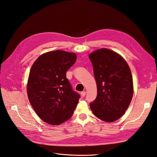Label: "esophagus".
I'll return each instance as SVG.
<instances>
[{
	"label": "esophagus",
	"mask_w": 157,
	"mask_h": 157,
	"mask_svg": "<svg viewBox=\"0 0 157 157\" xmlns=\"http://www.w3.org/2000/svg\"><path fill=\"white\" fill-rule=\"evenodd\" d=\"M85 95H86V92L85 91H83L82 92H80V96H81V97H84Z\"/></svg>",
	"instance_id": "esophagus-1"
}]
</instances>
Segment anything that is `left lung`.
<instances>
[{
    "label": "left lung",
    "mask_w": 157,
    "mask_h": 157,
    "mask_svg": "<svg viewBox=\"0 0 157 157\" xmlns=\"http://www.w3.org/2000/svg\"><path fill=\"white\" fill-rule=\"evenodd\" d=\"M88 57L97 84V98L90 109L99 119L116 121L127 110L134 94L129 65L122 56L107 48L98 49Z\"/></svg>",
    "instance_id": "1"
}]
</instances>
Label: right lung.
<instances>
[{"mask_svg":"<svg viewBox=\"0 0 157 157\" xmlns=\"http://www.w3.org/2000/svg\"><path fill=\"white\" fill-rule=\"evenodd\" d=\"M77 54L63 50L41 54L33 63L27 84V96L36 115L51 125H59L72 117L79 95L71 88L66 72Z\"/></svg>","mask_w":157,"mask_h":157,"instance_id":"1","label":"right lung"}]
</instances>
